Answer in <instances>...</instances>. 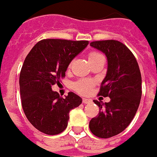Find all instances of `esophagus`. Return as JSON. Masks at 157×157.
<instances>
[{
    "label": "esophagus",
    "mask_w": 157,
    "mask_h": 157,
    "mask_svg": "<svg viewBox=\"0 0 157 157\" xmlns=\"http://www.w3.org/2000/svg\"><path fill=\"white\" fill-rule=\"evenodd\" d=\"M82 102H83L84 104H88L89 102H91V99H89V98H83V99H82Z\"/></svg>",
    "instance_id": "esophagus-1"
}]
</instances>
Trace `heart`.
<instances>
[{
	"label": "heart",
	"mask_w": 157,
	"mask_h": 157,
	"mask_svg": "<svg viewBox=\"0 0 157 157\" xmlns=\"http://www.w3.org/2000/svg\"><path fill=\"white\" fill-rule=\"evenodd\" d=\"M101 56H102V54H100L97 51H92L88 54V59L91 60V59H94L101 57ZM70 66H71V64H69V67ZM93 86H94L93 80L88 79V78H81V79H78L76 82H74L72 87L76 92H78L81 95H86L91 91Z\"/></svg>",
	"instance_id": "obj_1"
}]
</instances>
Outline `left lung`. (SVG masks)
Returning <instances> with one entry per match:
<instances>
[{
    "instance_id": "1",
    "label": "left lung",
    "mask_w": 157,
    "mask_h": 157,
    "mask_svg": "<svg viewBox=\"0 0 157 157\" xmlns=\"http://www.w3.org/2000/svg\"><path fill=\"white\" fill-rule=\"evenodd\" d=\"M90 46L107 56L108 71L98 95L109 97L110 101L94 100L99 113L90 120L89 128L96 136L108 138L124 131L133 120L142 96V78L135 56L122 42L98 40Z\"/></svg>"
}]
</instances>
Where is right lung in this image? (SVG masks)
<instances>
[{"instance_id":"obj_1","label":"right lung","mask_w":157,"mask_h":157,"mask_svg":"<svg viewBox=\"0 0 157 157\" xmlns=\"http://www.w3.org/2000/svg\"><path fill=\"white\" fill-rule=\"evenodd\" d=\"M88 40L47 39L39 41L27 55L20 74L21 106L29 123L47 135L63 132L69 111L82 99L73 92L63 98L51 87L59 83L71 60L88 46Z\"/></svg>"}]
</instances>
